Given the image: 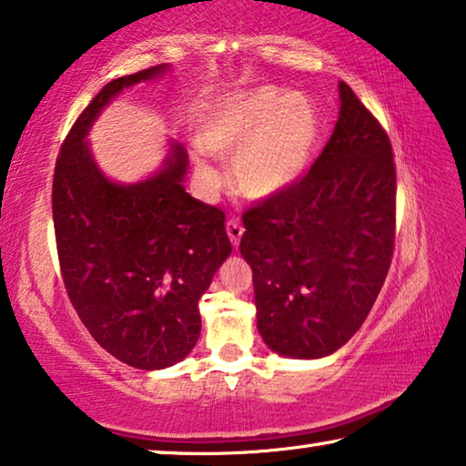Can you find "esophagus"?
<instances>
[{"mask_svg":"<svg viewBox=\"0 0 466 466\" xmlns=\"http://www.w3.org/2000/svg\"><path fill=\"white\" fill-rule=\"evenodd\" d=\"M226 232H228V238H230L232 247H238V242L242 238V232H245V228H242V224L238 219L230 218L226 221Z\"/></svg>","mask_w":466,"mask_h":466,"instance_id":"obj_1","label":"esophagus"}]
</instances>
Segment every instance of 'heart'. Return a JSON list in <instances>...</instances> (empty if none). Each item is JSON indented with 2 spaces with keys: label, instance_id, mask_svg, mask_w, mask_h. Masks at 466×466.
<instances>
[{
  "label": "heart",
  "instance_id": "b5f03b06",
  "mask_svg": "<svg viewBox=\"0 0 466 466\" xmlns=\"http://www.w3.org/2000/svg\"><path fill=\"white\" fill-rule=\"evenodd\" d=\"M317 140L319 122L305 95L269 85L219 95L198 120L203 149L232 159L236 190L257 201L286 193L305 176ZM195 169L207 190L224 182L204 151L197 153Z\"/></svg>",
  "mask_w": 466,
  "mask_h": 466
}]
</instances>
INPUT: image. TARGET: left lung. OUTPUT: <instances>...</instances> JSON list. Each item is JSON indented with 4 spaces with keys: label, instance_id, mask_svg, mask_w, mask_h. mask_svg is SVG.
I'll list each match as a JSON object with an SVG mask.
<instances>
[{
    "label": "left lung",
    "instance_id": "1",
    "mask_svg": "<svg viewBox=\"0 0 466 466\" xmlns=\"http://www.w3.org/2000/svg\"><path fill=\"white\" fill-rule=\"evenodd\" d=\"M338 88V122L309 174L242 218L257 329L290 359L342 349L363 326L392 261V145L352 88Z\"/></svg>",
    "mask_w": 466,
    "mask_h": 466
}]
</instances>
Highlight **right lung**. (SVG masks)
<instances>
[{
	"label": "right lung",
	"mask_w": 466,
	"mask_h": 466,
	"mask_svg": "<svg viewBox=\"0 0 466 466\" xmlns=\"http://www.w3.org/2000/svg\"><path fill=\"white\" fill-rule=\"evenodd\" d=\"M167 64L116 78L66 137L54 174V228L72 307L95 342L143 371L180 363L201 336L198 300L232 253L226 216L184 190L188 153L172 140L149 178L109 180L86 135L124 88Z\"/></svg>",
	"instance_id": "add662e5"
}]
</instances>
